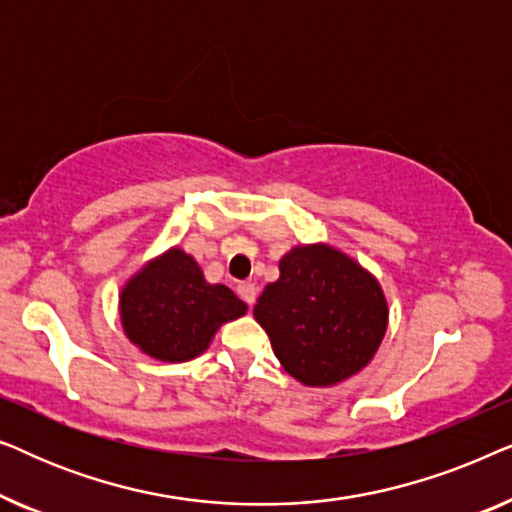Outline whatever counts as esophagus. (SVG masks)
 Wrapping results in <instances>:
<instances>
[{"label": "esophagus", "mask_w": 512, "mask_h": 512, "mask_svg": "<svg viewBox=\"0 0 512 512\" xmlns=\"http://www.w3.org/2000/svg\"><path fill=\"white\" fill-rule=\"evenodd\" d=\"M237 293H240V298L244 300V303L254 305L256 296H258V286L251 282H242V284H237Z\"/></svg>", "instance_id": "1"}]
</instances>
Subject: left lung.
<instances>
[{
    "mask_svg": "<svg viewBox=\"0 0 512 512\" xmlns=\"http://www.w3.org/2000/svg\"><path fill=\"white\" fill-rule=\"evenodd\" d=\"M272 352L305 387H335L380 349L389 305L373 272L326 242L296 244L254 307Z\"/></svg>",
    "mask_w": 512,
    "mask_h": 512,
    "instance_id": "left-lung-1",
    "label": "left lung"
}]
</instances>
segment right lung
Segmentation results:
<instances>
[{
	"instance_id": "add662e5",
	"label": "right lung",
	"mask_w": 512,
	"mask_h": 512,
	"mask_svg": "<svg viewBox=\"0 0 512 512\" xmlns=\"http://www.w3.org/2000/svg\"><path fill=\"white\" fill-rule=\"evenodd\" d=\"M125 338L163 363L191 361L216 331L247 314V303L226 284H209L198 261L170 247L146 261L118 293Z\"/></svg>"
}]
</instances>
